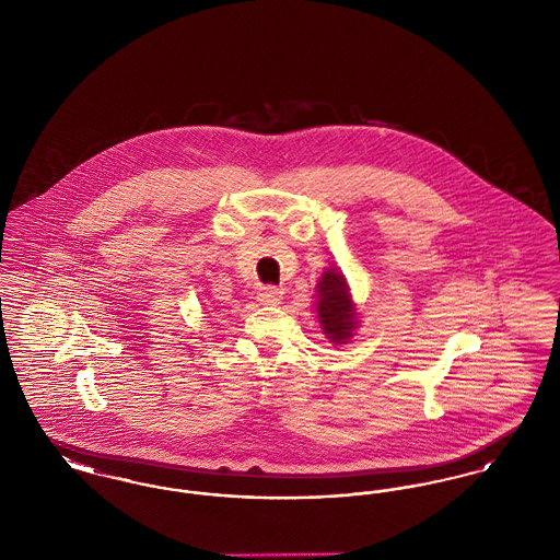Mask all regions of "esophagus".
<instances>
[{
  "instance_id": "1",
  "label": "esophagus",
  "mask_w": 560,
  "mask_h": 560,
  "mask_svg": "<svg viewBox=\"0 0 560 560\" xmlns=\"http://www.w3.org/2000/svg\"><path fill=\"white\" fill-rule=\"evenodd\" d=\"M281 300H283V292L277 288H262L258 292V302L265 306H277V304H281Z\"/></svg>"
}]
</instances>
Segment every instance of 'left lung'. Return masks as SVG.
Here are the masks:
<instances>
[{"label": "left lung", "mask_w": 560, "mask_h": 560, "mask_svg": "<svg viewBox=\"0 0 560 560\" xmlns=\"http://www.w3.org/2000/svg\"><path fill=\"white\" fill-rule=\"evenodd\" d=\"M315 308L325 338L348 345L359 327V308L352 300L347 277L338 267H327L315 288Z\"/></svg>", "instance_id": "obj_1"}]
</instances>
